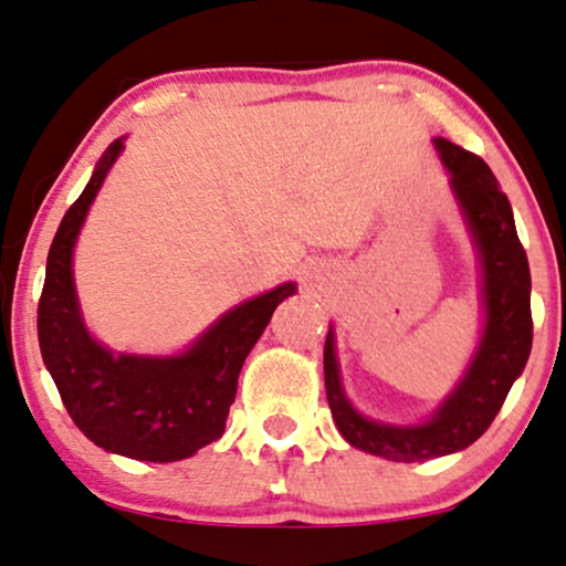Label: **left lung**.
<instances>
[{"instance_id":"obj_1","label":"left lung","mask_w":566,"mask_h":566,"mask_svg":"<svg viewBox=\"0 0 566 566\" xmlns=\"http://www.w3.org/2000/svg\"><path fill=\"white\" fill-rule=\"evenodd\" d=\"M433 143L443 167L449 169V185L481 255L485 326L462 381L426 423H376L363 418L345 397L332 328L324 345L326 399L339 433L355 449L395 462H423L460 452L481 439L502 410L533 347L531 266L517 238L510 198L481 156L464 151L447 138Z\"/></svg>"}]
</instances>
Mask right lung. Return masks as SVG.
<instances>
[{"instance_id": "1", "label": "right lung", "mask_w": 566, "mask_h": 566, "mask_svg": "<svg viewBox=\"0 0 566 566\" xmlns=\"http://www.w3.org/2000/svg\"><path fill=\"white\" fill-rule=\"evenodd\" d=\"M119 151L123 138L106 148L54 234L39 300V345L70 418L96 447L130 460L177 462L221 439L242 363L276 305L297 287L279 284L232 307L182 355H114L98 345L77 305L73 248Z\"/></svg>"}]
</instances>
